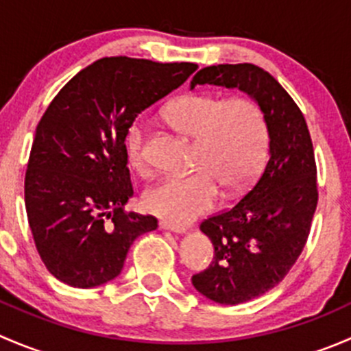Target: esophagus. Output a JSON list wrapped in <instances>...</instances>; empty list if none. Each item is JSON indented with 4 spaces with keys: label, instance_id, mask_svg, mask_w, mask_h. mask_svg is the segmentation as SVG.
<instances>
[{
    "label": "esophagus",
    "instance_id": "34e87169",
    "mask_svg": "<svg viewBox=\"0 0 351 351\" xmlns=\"http://www.w3.org/2000/svg\"><path fill=\"white\" fill-rule=\"evenodd\" d=\"M159 229H166V231L171 232H185L186 228L182 224H173V222L168 221H159Z\"/></svg>",
    "mask_w": 351,
    "mask_h": 351
}]
</instances>
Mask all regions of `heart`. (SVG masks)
I'll return each mask as SVG.
<instances>
[{
    "label": "heart",
    "mask_w": 351,
    "mask_h": 351,
    "mask_svg": "<svg viewBox=\"0 0 351 351\" xmlns=\"http://www.w3.org/2000/svg\"><path fill=\"white\" fill-rule=\"evenodd\" d=\"M173 129L193 139L192 165L186 175L165 176L144 193V207L165 221L190 222L210 210L219 197L253 185L263 169L270 147V123L263 107L253 98H224L190 93L173 101L165 112ZM127 162L147 171L144 130L139 123L127 129L123 139Z\"/></svg>",
    "instance_id": "b5f03b06"
}]
</instances>
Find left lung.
Returning <instances> with one entry per match:
<instances>
[{"label": "left lung", "instance_id": "1", "mask_svg": "<svg viewBox=\"0 0 351 351\" xmlns=\"http://www.w3.org/2000/svg\"><path fill=\"white\" fill-rule=\"evenodd\" d=\"M197 84L246 91L270 123L260 178L231 208L200 222L214 258L192 284L207 299L236 306L274 289L302 253L317 205L316 159L302 112L270 73L247 62L208 66L193 76Z\"/></svg>", "mask_w": 351, "mask_h": 351}]
</instances>
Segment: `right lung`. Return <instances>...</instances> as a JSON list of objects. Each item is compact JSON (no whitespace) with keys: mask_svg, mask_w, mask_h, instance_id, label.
<instances>
[{"mask_svg":"<svg viewBox=\"0 0 351 351\" xmlns=\"http://www.w3.org/2000/svg\"><path fill=\"white\" fill-rule=\"evenodd\" d=\"M197 67L98 59L67 81L42 115L25 173V207L40 260L62 284H107L134 239L158 228L153 215L123 208L134 193L123 139L141 112Z\"/></svg>","mask_w":351,"mask_h":351,"instance_id":"add662e5","label":"right lung"}]
</instances>
